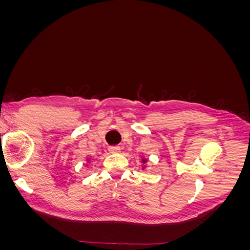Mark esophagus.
Here are the masks:
<instances>
[{
  "instance_id": "esophagus-1",
  "label": "esophagus",
  "mask_w": 250,
  "mask_h": 250,
  "mask_svg": "<svg viewBox=\"0 0 250 250\" xmlns=\"http://www.w3.org/2000/svg\"><path fill=\"white\" fill-rule=\"evenodd\" d=\"M121 148L119 146H111L108 148V151L110 153H119Z\"/></svg>"
}]
</instances>
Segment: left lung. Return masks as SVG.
Instances as JSON below:
<instances>
[{"instance_id":"left-lung-1","label":"left lung","mask_w":250,"mask_h":250,"mask_svg":"<svg viewBox=\"0 0 250 250\" xmlns=\"http://www.w3.org/2000/svg\"><path fill=\"white\" fill-rule=\"evenodd\" d=\"M142 162H143L144 164H145V163L147 162V160H146V158H143V160H142Z\"/></svg>"}]
</instances>
